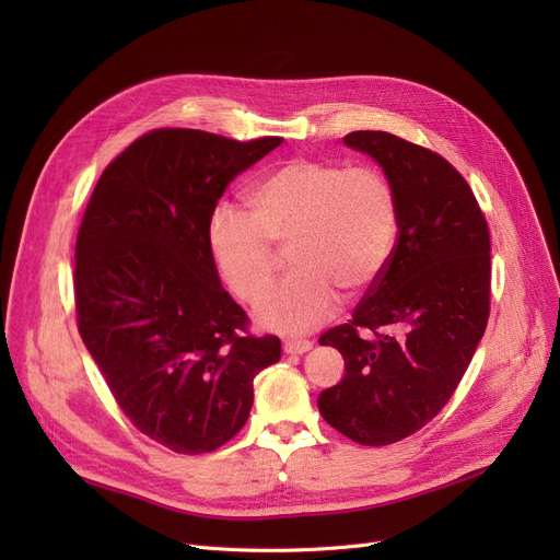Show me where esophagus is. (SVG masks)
<instances>
[{"mask_svg": "<svg viewBox=\"0 0 560 560\" xmlns=\"http://www.w3.org/2000/svg\"><path fill=\"white\" fill-rule=\"evenodd\" d=\"M283 349L285 354H306V351L313 349V342L306 338H288L283 342Z\"/></svg>", "mask_w": 560, "mask_h": 560, "instance_id": "obj_1", "label": "esophagus"}]
</instances>
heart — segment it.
<instances>
[{
	"label": "heart",
	"instance_id": "heart-1",
	"mask_svg": "<svg viewBox=\"0 0 560 560\" xmlns=\"http://www.w3.org/2000/svg\"><path fill=\"white\" fill-rule=\"evenodd\" d=\"M247 206L249 213L213 211L209 252L226 288L254 304L276 271V247L289 245L293 272L258 304L260 325L281 334H304L331 317L338 290H368L395 249L397 195L372 165L292 159L260 176Z\"/></svg>",
	"mask_w": 560,
	"mask_h": 560
}]
</instances>
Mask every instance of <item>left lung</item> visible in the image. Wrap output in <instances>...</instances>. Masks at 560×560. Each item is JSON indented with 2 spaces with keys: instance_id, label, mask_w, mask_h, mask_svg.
<instances>
[{
  "instance_id": "left-lung-1",
  "label": "left lung",
  "mask_w": 560,
  "mask_h": 560,
  "mask_svg": "<svg viewBox=\"0 0 560 560\" xmlns=\"http://www.w3.org/2000/svg\"><path fill=\"white\" fill-rule=\"evenodd\" d=\"M345 142L384 167L399 233L351 319L319 336L342 354L345 378L317 408L349 440L381 447L431 422L472 361L490 315V229L447 159L388 131Z\"/></svg>"
}]
</instances>
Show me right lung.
Returning a JSON list of instances; mask_svg holds the SVG:
<instances>
[{"instance_id":"1","label":"right lung","mask_w":560,"mask_h":560,"mask_svg":"<svg viewBox=\"0 0 560 560\" xmlns=\"http://www.w3.org/2000/svg\"><path fill=\"white\" fill-rule=\"evenodd\" d=\"M281 142L147 131L106 165L85 206L81 340L131 424L176 454L229 443L249 418L254 376L281 359L277 336L249 334L206 238L226 186Z\"/></svg>"}]
</instances>
